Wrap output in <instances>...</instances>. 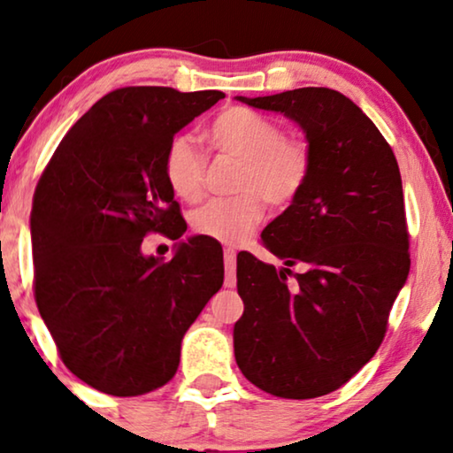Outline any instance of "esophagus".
Instances as JSON below:
<instances>
[{
  "instance_id": "esophagus-1",
  "label": "esophagus",
  "mask_w": 453,
  "mask_h": 453,
  "mask_svg": "<svg viewBox=\"0 0 453 453\" xmlns=\"http://www.w3.org/2000/svg\"><path fill=\"white\" fill-rule=\"evenodd\" d=\"M226 260V287H235V250L226 248L224 250Z\"/></svg>"
}]
</instances>
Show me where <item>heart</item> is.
Segmentation results:
<instances>
[{
	"label": "heart",
	"instance_id": "1",
	"mask_svg": "<svg viewBox=\"0 0 453 453\" xmlns=\"http://www.w3.org/2000/svg\"><path fill=\"white\" fill-rule=\"evenodd\" d=\"M209 140L219 152L242 160L232 199H213L193 215L195 232L224 244H238L262 219L265 203L288 207L311 173V148L303 138L282 136L279 124L248 107H229L213 119ZM165 177L183 201H199L205 187V158L187 134H177L165 150Z\"/></svg>",
	"mask_w": 453,
	"mask_h": 453
}]
</instances>
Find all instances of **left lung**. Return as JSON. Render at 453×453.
<instances>
[{
	"label": "left lung",
	"instance_id": "8db88e82",
	"mask_svg": "<svg viewBox=\"0 0 453 453\" xmlns=\"http://www.w3.org/2000/svg\"><path fill=\"white\" fill-rule=\"evenodd\" d=\"M235 99L293 119L311 148L301 195L262 232L285 266L238 254L244 315L234 326L235 362L270 395L315 399L376 354L407 282L399 165L372 119L340 91L303 87Z\"/></svg>",
	"mask_w": 453,
	"mask_h": 453
}]
</instances>
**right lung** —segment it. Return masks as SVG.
<instances>
[{
    "label": "right lung",
    "instance_id": "right-lung-1",
    "mask_svg": "<svg viewBox=\"0 0 453 453\" xmlns=\"http://www.w3.org/2000/svg\"><path fill=\"white\" fill-rule=\"evenodd\" d=\"M221 91L124 87L101 97L52 154L34 193V296L65 366L89 387L138 396L179 368L180 342L224 285L219 244L179 242L171 260L142 240L187 224L162 160Z\"/></svg>",
    "mask_w": 453,
    "mask_h": 453
}]
</instances>
